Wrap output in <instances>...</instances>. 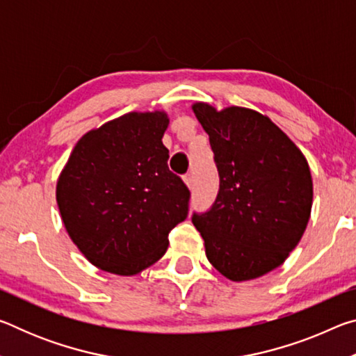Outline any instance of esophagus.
Masks as SVG:
<instances>
[{"label": "esophagus", "instance_id": "1", "mask_svg": "<svg viewBox=\"0 0 356 356\" xmlns=\"http://www.w3.org/2000/svg\"><path fill=\"white\" fill-rule=\"evenodd\" d=\"M184 180H185V184L186 185H188L190 186V188H191V186H193V174H185V176H184Z\"/></svg>", "mask_w": 356, "mask_h": 356}]
</instances>
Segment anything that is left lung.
Here are the masks:
<instances>
[{
  "label": "left lung",
  "mask_w": 356,
  "mask_h": 356,
  "mask_svg": "<svg viewBox=\"0 0 356 356\" xmlns=\"http://www.w3.org/2000/svg\"><path fill=\"white\" fill-rule=\"evenodd\" d=\"M209 134L220 188L193 212L210 264L232 281L259 278L286 261L309 221L308 161L268 118L246 108L193 106Z\"/></svg>",
  "instance_id": "left-lung-1"
}]
</instances>
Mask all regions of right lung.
Segmentation results:
<instances>
[{
	"mask_svg": "<svg viewBox=\"0 0 356 356\" xmlns=\"http://www.w3.org/2000/svg\"><path fill=\"white\" fill-rule=\"evenodd\" d=\"M165 113H129L75 144L59 176L56 201L70 238L89 262L136 275L168 250L188 216L191 193L168 168Z\"/></svg>",
	"mask_w": 356,
	"mask_h": 356,
	"instance_id": "obj_1",
	"label": "right lung"
}]
</instances>
